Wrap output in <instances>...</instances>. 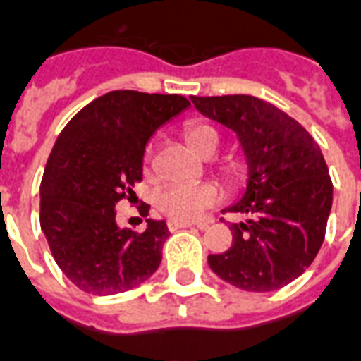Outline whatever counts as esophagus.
<instances>
[{"instance_id": "esophagus-1", "label": "esophagus", "mask_w": 361, "mask_h": 361, "mask_svg": "<svg viewBox=\"0 0 361 361\" xmlns=\"http://www.w3.org/2000/svg\"><path fill=\"white\" fill-rule=\"evenodd\" d=\"M192 224L190 222H177V221H169L167 222V228L171 232H177V230H183V228H190Z\"/></svg>"}]
</instances>
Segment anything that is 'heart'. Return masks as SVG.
Returning a JSON list of instances; mask_svg holds the SVG:
<instances>
[{
    "label": "heart",
    "mask_w": 361,
    "mask_h": 361,
    "mask_svg": "<svg viewBox=\"0 0 361 361\" xmlns=\"http://www.w3.org/2000/svg\"><path fill=\"white\" fill-rule=\"evenodd\" d=\"M186 142L202 156H213L219 148V133L205 123H190L184 129ZM150 164V156H146ZM221 202V192L211 183H171L159 188L156 205L165 216L177 222H194Z\"/></svg>",
    "instance_id": "obj_1"
}]
</instances>
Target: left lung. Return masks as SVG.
<instances>
[{"label":"left lung","mask_w":361,"mask_h":361,"mask_svg":"<svg viewBox=\"0 0 361 361\" xmlns=\"http://www.w3.org/2000/svg\"><path fill=\"white\" fill-rule=\"evenodd\" d=\"M194 106L238 135L247 159V186L224 211L232 245L209 255L211 270L245 291H276L316 259L331 213L333 184L324 154L297 119L251 94L192 97Z\"/></svg>","instance_id":"8db88e82"}]
</instances>
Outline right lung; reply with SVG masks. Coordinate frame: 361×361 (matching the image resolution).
<instances>
[{
    "instance_id": "1",
    "label": "right lung",
    "mask_w": 361,
    "mask_h": 361,
    "mask_svg": "<svg viewBox=\"0 0 361 361\" xmlns=\"http://www.w3.org/2000/svg\"><path fill=\"white\" fill-rule=\"evenodd\" d=\"M190 106L180 94L110 91L81 108L59 135L43 171L39 224L51 253L81 291L116 295L156 272L169 238L165 221L119 228L116 203L142 180L146 142ZM150 205L142 207L148 215Z\"/></svg>"
}]
</instances>
